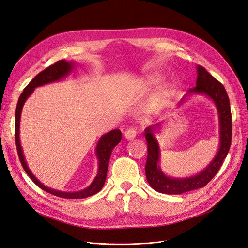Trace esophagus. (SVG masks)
Returning a JSON list of instances; mask_svg holds the SVG:
<instances>
[{"instance_id":"obj_1","label":"esophagus","mask_w":248,"mask_h":248,"mask_svg":"<svg viewBox=\"0 0 248 248\" xmlns=\"http://www.w3.org/2000/svg\"><path fill=\"white\" fill-rule=\"evenodd\" d=\"M137 137V129L134 128H129L127 129L125 132V139L126 140H133Z\"/></svg>"}]
</instances>
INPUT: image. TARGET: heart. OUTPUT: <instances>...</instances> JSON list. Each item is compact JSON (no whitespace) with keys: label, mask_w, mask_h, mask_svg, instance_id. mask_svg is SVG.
I'll list each match as a JSON object with an SVG mask.
<instances>
[{"label":"heart","mask_w":248,"mask_h":248,"mask_svg":"<svg viewBox=\"0 0 248 248\" xmlns=\"http://www.w3.org/2000/svg\"><path fill=\"white\" fill-rule=\"evenodd\" d=\"M161 81V77L158 76V74H151V76H149L146 79V85L150 88L155 87L159 84ZM172 93V87L170 84H166L163 85L162 88L160 89V92H159V97L160 98H164V97H168Z\"/></svg>","instance_id":"heart-1"}]
</instances>
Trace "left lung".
<instances>
[{"label": "left lung", "mask_w": 248, "mask_h": 248, "mask_svg": "<svg viewBox=\"0 0 248 248\" xmlns=\"http://www.w3.org/2000/svg\"><path fill=\"white\" fill-rule=\"evenodd\" d=\"M197 86L191 88L184 98L179 102V107L186 100L187 96L202 94L211 99L218 112L219 120V148L214 158L208 166L190 177L176 178L167 176L162 171L160 161V149L154 133L160 128L161 123L149 126L145 129V137L148 144V156L145 167L147 181L156 191L166 194H181L196 190L206 186L219 170L223 160L229 153L232 141V115L230 100L226 89L215 79L204 67L197 66Z\"/></svg>", "instance_id": "left-lung-1"}]
</instances>
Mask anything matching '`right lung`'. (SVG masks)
I'll return each instance as SVG.
<instances>
[{
	"instance_id": "add662e5",
	"label": "right lung",
	"mask_w": 248,
	"mask_h": 248,
	"mask_svg": "<svg viewBox=\"0 0 248 248\" xmlns=\"http://www.w3.org/2000/svg\"><path fill=\"white\" fill-rule=\"evenodd\" d=\"M74 67H76V63L74 62H67L66 60H61V61L56 62L54 65H50L47 67L46 69H44L40 73L37 74V76L29 82V85L24 89V92H22L18 98V102L16 106V149L19 160L21 162V166L24 168L25 171L29 175V177L32 179V181L39 186L41 189L46 191L48 193L54 194L59 198H64V199H85L88 197H91L93 194H96L99 192L104 185L107 179L108 174V162L110 158V154L112 149H114L122 139V133L119 129L111 130L99 139L98 142L96 145L95 153L96 157L98 159V171H97V175L94 178L92 183L90 184L87 188L79 190V191H73V192H67V191H60L49 188V187L42 184L38 179H37L31 170L29 169L24 152H22V148L20 144V139H19V123H20V115L22 107L26 102V100L29 98V96L31 95L35 88L44 86L50 84V82H55L60 79L66 78L68 74L73 70Z\"/></svg>"
}]
</instances>
